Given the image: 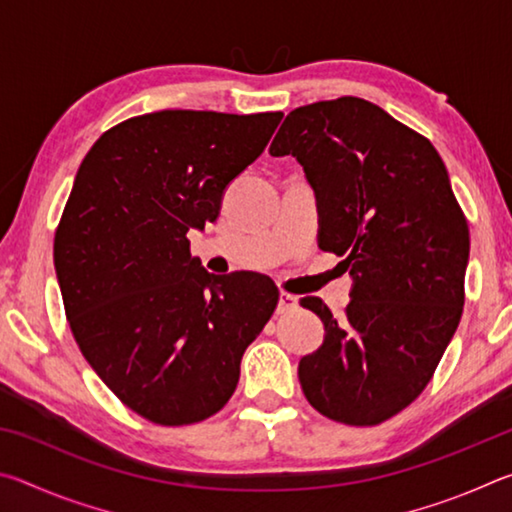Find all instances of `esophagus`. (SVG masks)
I'll use <instances>...</instances> for the list:
<instances>
[{
    "instance_id": "esophagus-1",
    "label": "esophagus",
    "mask_w": 512,
    "mask_h": 512,
    "mask_svg": "<svg viewBox=\"0 0 512 512\" xmlns=\"http://www.w3.org/2000/svg\"><path fill=\"white\" fill-rule=\"evenodd\" d=\"M298 309V298L291 296V293L282 291L280 293V302H277V314H289V311Z\"/></svg>"
}]
</instances>
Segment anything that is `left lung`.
I'll return each mask as SVG.
<instances>
[{"instance_id": "8db88e82", "label": "left lung", "mask_w": 512, "mask_h": 512, "mask_svg": "<svg viewBox=\"0 0 512 512\" xmlns=\"http://www.w3.org/2000/svg\"><path fill=\"white\" fill-rule=\"evenodd\" d=\"M268 151L302 164L318 196V246L354 280L339 318L302 298L325 341L300 359V386L325 418L375 427L427 388L456 332L467 219L433 144L366 99L291 110Z\"/></svg>"}]
</instances>
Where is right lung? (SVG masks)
I'll list each match as a JSON object with an SVG mask.
<instances>
[{
	"instance_id": "1",
	"label": "right lung",
	"mask_w": 512,
	"mask_h": 512,
	"mask_svg": "<svg viewBox=\"0 0 512 512\" xmlns=\"http://www.w3.org/2000/svg\"><path fill=\"white\" fill-rule=\"evenodd\" d=\"M280 119L149 112L103 133L76 173L54 235L65 316L103 384L162 427L223 409L280 300L266 275H210L187 239Z\"/></svg>"
}]
</instances>
